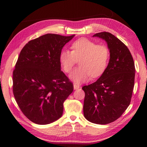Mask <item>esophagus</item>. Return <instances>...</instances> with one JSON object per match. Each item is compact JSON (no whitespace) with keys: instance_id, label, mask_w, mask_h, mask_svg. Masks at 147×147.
Wrapping results in <instances>:
<instances>
[{"instance_id":"34e87169","label":"esophagus","mask_w":147,"mask_h":147,"mask_svg":"<svg viewBox=\"0 0 147 147\" xmlns=\"http://www.w3.org/2000/svg\"><path fill=\"white\" fill-rule=\"evenodd\" d=\"M79 88H80V86H79V85H77V84H74V89L75 90L79 89Z\"/></svg>"}]
</instances>
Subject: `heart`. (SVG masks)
<instances>
[{"label":"heart","instance_id":"obj_1","mask_svg":"<svg viewBox=\"0 0 147 147\" xmlns=\"http://www.w3.org/2000/svg\"><path fill=\"white\" fill-rule=\"evenodd\" d=\"M72 51L63 50L60 54V62L65 72L70 73L80 60V67L70 74L75 82H85L91 76L100 77L105 71L108 63L109 53L107 48L96 45L87 38H80L74 42Z\"/></svg>","mask_w":147,"mask_h":147}]
</instances>
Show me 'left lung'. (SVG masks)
I'll use <instances>...</instances> for the list:
<instances>
[{"label": "left lung", "mask_w": 147, "mask_h": 147, "mask_svg": "<svg viewBox=\"0 0 147 147\" xmlns=\"http://www.w3.org/2000/svg\"><path fill=\"white\" fill-rule=\"evenodd\" d=\"M105 40L110 53L109 63L96 82L85 86L84 115L89 121L106 125L123 115L130 104L135 67L129 49L108 32L93 35Z\"/></svg>", "instance_id": "1"}]
</instances>
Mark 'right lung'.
<instances>
[{"label":"right lung","instance_id":"1","mask_svg":"<svg viewBox=\"0 0 147 147\" xmlns=\"http://www.w3.org/2000/svg\"><path fill=\"white\" fill-rule=\"evenodd\" d=\"M74 36L47 34L29 41L21 51L13 71V94L32 122L47 125L63 115L74 86L61 71L60 54Z\"/></svg>","mask_w":147,"mask_h":147}]
</instances>
